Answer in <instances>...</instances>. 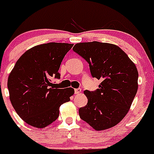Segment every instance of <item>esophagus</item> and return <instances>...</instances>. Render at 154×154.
<instances>
[{"label":"esophagus","instance_id":"obj_1","mask_svg":"<svg viewBox=\"0 0 154 154\" xmlns=\"http://www.w3.org/2000/svg\"><path fill=\"white\" fill-rule=\"evenodd\" d=\"M81 89H75V94H79L81 93Z\"/></svg>","mask_w":154,"mask_h":154}]
</instances>
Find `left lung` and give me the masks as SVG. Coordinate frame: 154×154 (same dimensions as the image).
<instances>
[{"label":"left lung","instance_id":"8db88e82","mask_svg":"<svg viewBox=\"0 0 154 154\" xmlns=\"http://www.w3.org/2000/svg\"><path fill=\"white\" fill-rule=\"evenodd\" d=\"M72 49L88 62L92 77L102 80L96 91H84L88 103L79 110L80 118L98 131L113 127L126 116L137 94L136 65L113 44L82 42Z\"/></svg>","mask_w":154,"mask_h":154}]
</instances>
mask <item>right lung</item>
Returning <instances> with one entry per match:
<instances>
[{
  "mask_svg": "<svg viewBox=\"0 0 154 154\" xmlns=\"http://www.w3.org/2000/svg\"><path fill=\"white\" fill-rule=\"evenodd\" d=\"M73 44L51 42L31 48L19 58L9 74L10 100L17 115L34 127L45 128L59 116V107L74 94L72 88L55 89L52 77Z\"/></svg>",
  "mask_w": 154,
  "mask_h": 154,
  "instance_id": "1",
  "label": "right lung"
}]
</instances>
